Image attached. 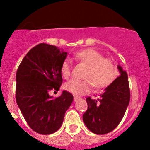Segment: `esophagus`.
Listing matches in <instances>:
<instances>
[{
	"label": "esophagus",
	"instance_id": "34e87169",
	"mask_svg": "<svg viewBox=\"0 0 150 150\" xmlns=\"http://www.w3.org/2000/svg\"><path fill=\"white\" fill-rule=\"evenodd\" d=\"M79 98V97L76 96V95H74V101H76V100H77Z\"/></svg>",
	"mask_w": 150,
	"mask_h": 150
}]
</instances>
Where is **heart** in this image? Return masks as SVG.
Listing matches in <instances>:
<instances>
[{
	"label": "heart",
	"instance_id": "heart-1",
	"mask_svg": "<svg viewBox=\"0 0 150 150\" xmlns=\"http://www.w3.org/2000/svg\"><path fill=\"white\" fill-rule=\"evenodd\" d=\"M78 62L87 67L85 79H71L64 85L67 91L74 95H84L91 91L92 86L101 88L109 86L116 76V68L111 59L104 58L103 55L94 49L82 50L75 55ZM71 62L65 59L61 67V72L64 79L71 75Z\"/></svg>",
	"mask_w": 150,
	"mask_h": 150
}]
</instances>
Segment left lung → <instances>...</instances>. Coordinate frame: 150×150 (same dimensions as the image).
I'll use <instances>...</instances> for the list:
<instances>
[{
  "instance_id": "obj_1",
  "label": "left lung",
  "mask_w": 150,
  "mask_h": 150,
  "mask_svg": "<svg viewBox=\"0 0 150 150\" xmlns=\"http://www.w3.org/2000/svg\"><path fill=\"white\" fill-rule=\"evenodd\" d=\"M120 74L105 88L98 100L86 98L88 109L83 116L87 128L96 134L114 130L122 120L130 101L128 74L118 66Z\"/></svg>"
}]
</instances>
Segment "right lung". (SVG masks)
Masks as SVG:
<instances>
[{"label": "right lung", "instance_id": "1", "mask_svg": "<svg viewBox=\"0 0 150 150\" xmlns=\"http://www.w3.org/2000/svg\"><path fill=\"white\" fill-rule=\"evenodd\" d=\"M67 52L55 46L40 43L24 57L16 75V100L30 128L40 134H50L60 128L74 97L63 91L50 96L62 84L61 67Z\"/></svg>", "mask_w": 150, "mask_h": 150}]
</instances>
